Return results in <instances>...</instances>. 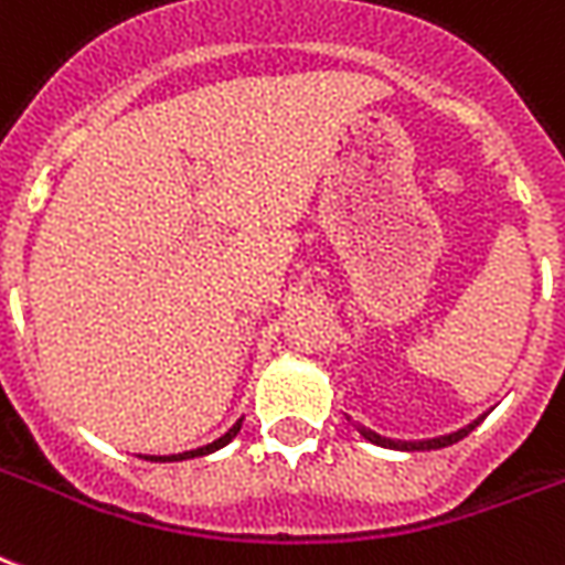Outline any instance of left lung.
Here are the masks:
<instances>
[{
  "instance_id": "1",
  "label": "left lung",
  "mask_w": 565,
  "mask_h": 565,
  "mask_svg": "<svg viewBox=\"0 0 565 565\" xmlns=\"http://www.w3.org/2000/svg\"><path fill=\"white\" fill-rule=\"evenodd\" d=\"M489 412H492V408H489ZM489 412H483V415L480 417H473L471 424H465L462 429H454V433H445V436H433V438H415V441H412V438H387V436H379V433H373V429H370V426H364V424H359V420H350V417H347V420H350L352 426H355V429H359L361 436L367 438L370 445H379V447H387V450H406V454H420V450H441V447H450V445H456V441H462L465 436H468V433H471V429H477V426L483 424L486 420V415H489Z\"/></svg>"
}]
</instances>
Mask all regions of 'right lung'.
I'll return each mask as SVG.
<instances>
[{"instance_id": "1", "label": "right lung", "mask_w": 565, "mask_h": 565, "mask_svg": "<svg viewBox=\"0 0 565 565\" xmlns=\"http://www.w3.org/2000/svg\"><path fill=\"white\" fill-rule=\"evenodd\" d=\"M243 429V417L236 420L231 429H227L225 436H218L215 441H210V445L204 447H195V450H183V454H168V456H141V459H148V462H183V459H195V456H210L215 454V450H222L225 445H231L236 438V433Z\"/></svg>"}]
</instances>
